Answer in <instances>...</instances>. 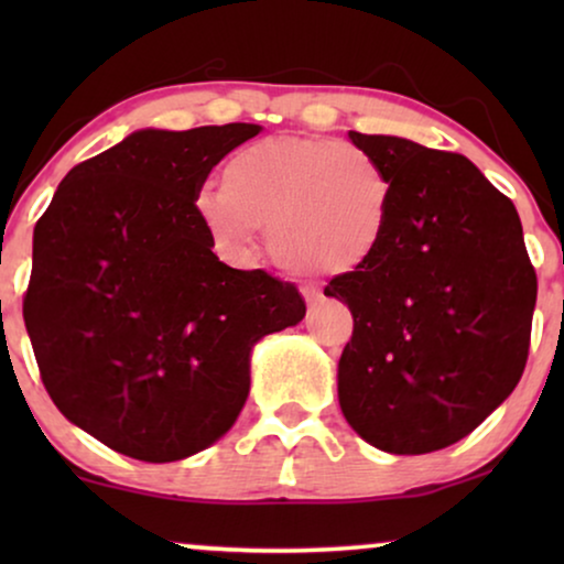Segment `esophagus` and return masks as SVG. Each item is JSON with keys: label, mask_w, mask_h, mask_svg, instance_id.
Masks as SVG:
<instances>
[{"label": "esophagus", "mask_w": 564, "mask_h": 564, "mask_svg": "<svg viewBox=\"0 0 564 564\" xmlns=\"http://www.w3.org/2000/svg\"><path fill=\"white\" fill-rule=\"evenodd\" d=\"M318 300H321L318 292H315V290H305V303H307V307L318 305Z\"/></svg>", "instance_id": "1"}]
</instances>
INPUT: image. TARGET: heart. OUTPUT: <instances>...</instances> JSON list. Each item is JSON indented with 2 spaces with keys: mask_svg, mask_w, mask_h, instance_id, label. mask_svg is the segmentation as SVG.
<instances>
[{
  "mask_svg": "<svg viewBox=\"0 0 564 564\" xmlns=\"http://www.w3.org/2000/svg\"><path fill=\"white\" fill-rule=\"evenodd\" d=\"M395 184L372 153L326 138L272 135L226 161L220 187L192 210L223 253H243L269 234L274 264L300 280L365 269L388 241Z\"/></svg>",
  "mask_w": 564,
  "mask_h": 564,
  "instance_id": "1",
  "label": "heart"
}]
</instances>
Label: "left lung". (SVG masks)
<instances>
[{
	"label": "left lung",
	"mask_w": 564,
	"mask_h": 564,
	"mask_svg": "<svg viewBox=\"0 0 564 564\" xmlns=\"http://www.w3.org/2000/svg\"><path fill=\"white\" fill-rule=\"evenodd\" d=\"M349 141L395 184L388 241L326 295L349 305L338 403L367 444L429 454L475 431L527 367L536 274L519 213L473 161L398 135Z\"/></svg>",
	"instance_id": "1"
}]
</instances>
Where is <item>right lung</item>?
I'll return each mask as SVG.
<instances>
[{"mask_svg": "<svg viewBox=\"0 0 564 564\" xmlns=\"http://www.w3.org/2000/svg\"><path fill=\"white\" fill-rule=\"evenodd\" d=\"M253 122L143 128L58 184L33 230L22 303L45 390L74 426L126 457L176 462L234 426L261 338L305 300L213 253L192 210Z\"/></svg>", "mask_w": 564, "mask_h": 564, "instance_id": "obj_1", "label": "right lung"}]
</instances>
